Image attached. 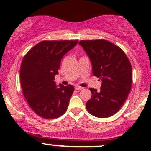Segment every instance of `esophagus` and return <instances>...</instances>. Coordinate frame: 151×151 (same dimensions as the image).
<instances>
[{"label":"esophagus","instance_id":"obj_1","mask_svg":"<svg viewBox=\"0 0 151 151\" xmlns=\"http://www.w3.org/2000/svg\"><path fill=\"white\" fill-rule=\"evenodd\" d=\"M75 89L77 90V91H79V90L83 89V87H81V86H75Z\"/></svg>","mask_w":151,"mask_h":151}]
</instances>
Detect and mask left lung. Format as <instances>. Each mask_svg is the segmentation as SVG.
<instances>
[{"label": "left lung", "instance_id": "obj_1", "mask_svg": "<svg viewBox=\"0 0 151 151\" xmlns=\"http://www.w3.org/2000/svg\"><path fill=\"white\" fill-rule=\"evenodd\" d=\"M79 43L89 57L93 75L102 81L99 91L89 89L91 97L86 102V109L93 116H111L124 105L131 91V62L119 47L106 40H81Z\"/></svg>", "mask_w": 151, "mask_h": 151}]
</instances>
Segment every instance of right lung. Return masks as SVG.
<instances>
[{
  "instance_id": "1",
  "label": "right lung",
  "mask_w": 151,
  "mask_h": 151,
  "mask_svg": "<svg viewBox=\"0 0 151 151\" xmlns=\"http://www.w3.org/2000/svg\"><path fill=\"white\" fill-rule=\"evenodd\" d=\"M78 40H44L24 56L20 67V83L24 96L32 111L40 117L53 119L63 115L74 90L72 85L56 86L61 60Z\"/></svg>"
}]
</instances>
